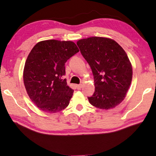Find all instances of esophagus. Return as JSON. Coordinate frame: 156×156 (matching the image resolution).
I'll return each instance as SVG.
<instances>
[{
  "instance_id": "esophagus-1",
  "label": "esophagus",
  "mask_w": 156,
  "mask_h": 156,
  "mask_svg": "<svg viewBox=\"0 0 156 156\" xmlns=\"http://www.w3.org/2000/svg\"><path fill=\"white\" fill-rule=\"evenodd\" d=\"M76 87H77V89H80L82 87H83V84H77V85H76Z\"/></svg>"
}]
</instances>
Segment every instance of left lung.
I'll list each match as a JSON object with an SVG mask.
<instances>
[{
    "label": "left lung",
    "mask_w": 156,
    "mask_h": 156,
    "mask_svg": "<svg viewBox=\"0 0 156 156\" xmlns=\"http://www.w3.org/2000/svg\"><path fill=\"white\" fill-rule=\"evenodd\" d=\"M77 45L89 63L94 77L95 92L88 97L99 109H113L122 102L132 80V65L125 50L106 37L80 39Z\"/></svg>",
    "instance_id": "obj_1"
}]
</instances>
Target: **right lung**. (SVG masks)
I'll return each instance as SVG.
<instances>
[{
	"label": "right lung",
	"instance_id": "add662e5",
	"mask_svg": "<svg viewBox=\"0 0 156 156\" xmlns=\"http://www.w3.org/2000/svg\"><path fill=\"white\" fill-rule=\"evenodd\" d=\"M79 51L72 41H40L29 54L23 69V82L29 97L36 106L47 113L67 107L73 94L67 85L65 64Z\"/></svg>",
	"mask_w": 156,
	"mask_h": 156
}]
</instances>
